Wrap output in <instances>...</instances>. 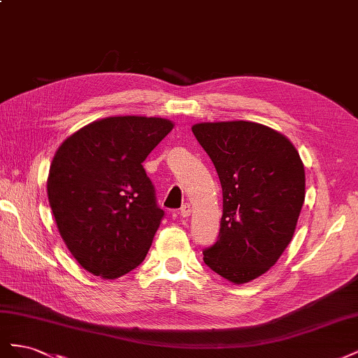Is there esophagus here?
Returning <instances> with one entry per match:
<instances>
[{
    "instance_id": "esophagus-1",
    "label": "esophagus",
    "mask_w": 358,
    "mask_h": 358,
    "mask_svg": "<svg viewBox=\"0 0 358 358\" xmlns=\"http://www.w3.org/2000/svg\"><path fill=\"white\" fill-rule=\"evenodd\" d=\"M189 215H191V204L183 203L182 208H180V216H183V218H188Z\"/></svg>"
}]
</instances>
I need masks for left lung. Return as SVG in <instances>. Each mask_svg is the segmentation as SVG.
Instances as JSON below:
<instances>
[{"instance_id": "left-lung-1", "label": "left lung", "mask_w": 358, "mask_h": 358, "mask_svg": "<svg viewBox=\"0 0 358 358\" xmlns=\"http://www.w3.org/2000/svg\"><path fill=\"white\" fill-rule=\"evenodd\" d=\"M192 133L222 187L220 236L203 259L230 282H249L292 239L305 201V167L289 140L262 124L203 122Z\"/></svg>"}]
</instances>
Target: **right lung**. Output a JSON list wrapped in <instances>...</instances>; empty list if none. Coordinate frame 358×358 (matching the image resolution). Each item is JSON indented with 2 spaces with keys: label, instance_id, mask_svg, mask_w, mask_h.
Listing matches in <instances>:
<instances>
[{
  "label": "right lung",
  "instance_id": "right-lung-1",
  "mask_svg": "<svg viewBox=\"0 0 358 358\" xmlns=\"http://www.w3.org/2000/svg\"><path fill=\"white\" fill-rule=\"evenodd\" d=\"M171 128L162 117L112 116L58 148L49 204L62 241L90 273L115 279L145 259L164 210L142 162Z\"/></svg>",
  "mask_w": 358,
  "mask_h": 358
}]
</instances>
